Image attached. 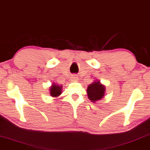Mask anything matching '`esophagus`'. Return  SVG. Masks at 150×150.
<instances>
[{"label":"esophagus","instance_id":"obj_1","mask_svg":"<svg viewBox=\"0 0 150 150\" xmlns=\"http://www.w3.org/2000/svg\"><path fill=\"white\" fill-rule=\"evenodd\" d=\"M71 79L72 80H79V77H78L76 75H73L72 76H71Z\"/></svg>","mask_w":150,"mask_h":150}]
</instances>
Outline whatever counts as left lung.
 <instances>
[{
	"mask_svg": "<svg viewBox=\"0 0 150 150\" xmlns=\"http://www.w3.org/2000/svg\"><path fill=\"white\" fill-rule=\"evenodd\" d=\"M105 85L101 84L100 81L97 80H95L93 83L89 84L86 89L88 99L93 103L103 99V97L105 96Z\"/></svg>",
	"mask_w": 150,
	"mask_h": 150,
	"instance_id": "1",
	"label": "left lung"
}]
</instances>
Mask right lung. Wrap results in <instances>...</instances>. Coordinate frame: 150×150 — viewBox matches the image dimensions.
I'll return each mask as SVG.
<instances>
[{"label": "right lung", "mask_w": 150, "mask_h": 150, "mask_svg": "<svg viewBox=\"0 0 150 150\" xmlns=\"http://www.w3.org/2000/svg\"><path fill=\"white\" fill-rule=\"evenodd\" d=\"M49 93L50 95L54 98L59 97L62 93V85H58L55 83H53L50 86Z\"/></svg>", "instance_id": "1"}]
</instances>
